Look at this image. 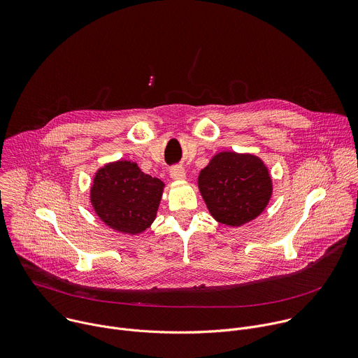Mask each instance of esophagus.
<instances>
[{
    "label": "esophagus",
    "mask_w": 358,
    "mask_h": 358,
    "mask_svg": "<svg viewBox=\"0 0 358 358\" xmlns=\"http://www.w3.org/2000/svg\"><path fill=\"white\" fill-rule=\"evenodd\" d=\"M171 178L172 179H175V180H182V179H185L186 178V172H185V169L182 168V166H172L171 168Z\"/></svg>",
    "instance_id": "esophagus-1"
}]
</instances>
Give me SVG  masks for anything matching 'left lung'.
<instances>
[{
    "label": "left lung",
    "instance_id": "left-lung-1",
    "mask_svg": "<svg viewBox=\"0 0 358 358\" xmlns=\"http://www.w3.org/2000/svg\"><path fill=\"white\" fill-rule=\"evenodd\" d=\"M199 189L214 219L238 227L266 207L272 182L259 158L220 152L200 172Z\"/></svg>",
    "mask_w": 358,
    "mask_h": 358
}]
</instances>
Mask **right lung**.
Listing matches in <instances>:
<instances>
[{
	"instance_id": "add662e5",
	"label": "right lung",
	"mask_w": 358,
	"mask_h": 358,
	"mask_svg": "<svg viewBox=\"0 0 358 358\" xmlns=\"http://www.w3.org/2000/svg\"><path fill=\"white\" fill-rule=\"evenodd\" d=\"M164 183L141 172L134 162L118 161L99 169L90 190L97 216L111 229L136 234L155 220Z\"/></svg>"
}]
</instances>
